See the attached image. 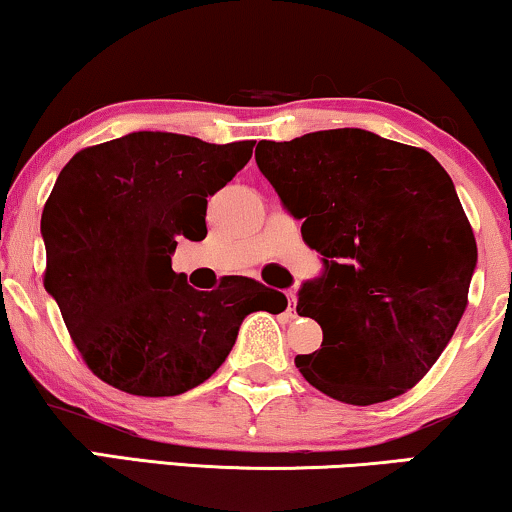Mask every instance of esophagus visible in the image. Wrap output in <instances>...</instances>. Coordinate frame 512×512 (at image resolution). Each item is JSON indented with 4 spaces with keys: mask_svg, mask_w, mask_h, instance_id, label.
<instances>
[{
    "mask_svg": "<svg viewBox=\"0 0 512 512\" xmlns=\"http://www.w3.org/2000/svg\"><path fill=\"white\" fill-rule=\"evenodd\" d=\"M286 297H288V309H286V312H288V316H295V304H297V295L293 293V290H288Z\"/></svg>",
    "mask_w": 512,
    "mask_h": 512,
    "instance_id": "obj_1",
    "label": "esophagus"
}]
</instances>
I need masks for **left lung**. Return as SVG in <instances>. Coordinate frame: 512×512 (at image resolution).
Masks as SVG:
<instances>
[{"label":"left lung","instance_id":"obj_1","mask_svg":"<svg viewBox=\"0 0 512 512\" xmlns=\"http://www.w3.org/2000/svg\"><path fill=\"white\" fill-rule=\"evenodd\" d=\"M255 160L321 255L297 290V314L323 331L295 357L304 380L354 406L411 390L449 345L477 267L454 181L423 148L357 127L260 141Z\"/></svg>","mask_w":512,"mask_h":512}]
</instances>
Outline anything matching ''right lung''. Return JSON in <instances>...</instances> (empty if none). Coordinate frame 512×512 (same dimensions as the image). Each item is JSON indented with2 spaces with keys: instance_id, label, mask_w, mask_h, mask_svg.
<instances>
[{
  "instance_id": "obj_1",
  "label": "right lung",
  "mask_w": 512,
  "mask_h": 512,
  "mask_svg": "<svg viewBox=\"0 0 512 512\" xmlns=\"http://www.w3.org/2000/svg\"><path fill=\"white\" fill-rule=\"evenodd\" d=\"M252 146L132 132L75 153L58 174L42 212L44 288L103 383L174 397L224 364L245 316L286 309V295L252 278L196 290L172 271L177 241L208 236V198Z\"/></svg>"
}]
</instances>
